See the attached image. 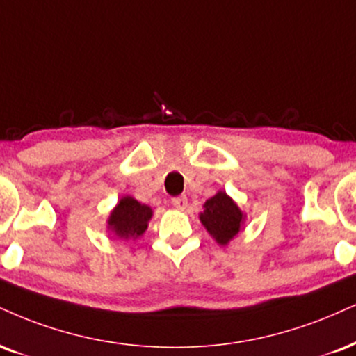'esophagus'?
I'll return each mask as SVG.
<instances>
[{
  "label": "esophagus",
  "mask_w": 356,
  "mask_h": 356,
  "mask_svg": "<svg viewBox=\"0 0 356 356\" xmlns=\"http://www.w3.org/2000/svg\"><path fill=\"white\" fill-rule=\"evenodd\" d=\"M172 205L175 209H181V211H184V209L187 207V197L186 195H177V197H172Z\"/></svg>",
  "instance_id": "obj_1"
}]
</instances>
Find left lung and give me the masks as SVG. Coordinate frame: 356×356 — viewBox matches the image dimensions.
<instances>
[{"instance_id":"obj_1","label":"left lung","mask_w":356,"mask_h":356,"mask_svg":"<svg viewBox=\"0 0 356 356\" xmlns=\"http://www.w3.org/2000/svg\"><path fill=\"white\" fill-rule=\"evenodd\" d=\"M205 211L200 213V222L220 245L241 232L243 216L237 204L225 192H217L205 202Z\"/></svg>"}]
</instances>
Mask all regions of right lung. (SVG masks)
<instances>
[{
	"label": "right lung",
	"mask_w": 356,
	"mask_h": 356,
	"mask_svg": "<svg viewBox=\"0 0 356 356\" xmlns=\"http://www.w3.org/2000/svg\"><path fill=\"white\" fill-rule=\"evenodd\" d=\"M152 211L132 197H124L109 217V227L119 238H137L147 229Z\"/></svg>",
	"instance_id": "right-lung-1"
}]
</instances>
